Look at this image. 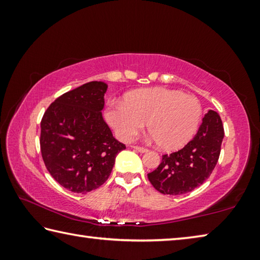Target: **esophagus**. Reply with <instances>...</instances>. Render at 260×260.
<instances>
[{
    "mask_svg": "<svg viewBox=\"0 0 260 260\" xmlns=\"http://www.w3.org/2000/svg\"><path fill=\"white\" fill-rule=\"evenodd\" d=\"M132 148H133L135 151H139V152H147V151H148V149H147V148H143V147L134 146V147H132Z\"/></svg>",
    "mask_w": 260,
    "mask_h": 260,
    "instance_id": "obj_1",
    "label": "esophagus"
}]
</instances>
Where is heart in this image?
<instances>
[{
    "mask_svg": "<svg viewBox=\"0 0 260 260\" xmlns=\"http://www.w3.org/2000/svg\"><path fill=\"white\" fill-rule=\"evenodd\" d=\"M105 119L121 141L129 142L148 125L151 138L164 150H177L196 133L202 107L193 96L164 87L127 93L122 102H111Z\"/></svg>",
    "mask_w": 260,
    "mask_h": 260,
    "instance_id": "b5f03b06",
    "label": "heart"
}]
</instances>
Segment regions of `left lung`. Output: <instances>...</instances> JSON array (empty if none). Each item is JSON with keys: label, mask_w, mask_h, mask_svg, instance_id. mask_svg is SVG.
Listing matches in <instances>:
<instances>
[{"label": "left lung", "mask_w": 260, "mask_h": 260, "mask_svg": "<svg viewBox=\"0 0 260 260\" xmlns=\"http://www.w3.org/2000/svg\"><path fill=\"white\" fill-rule=\"evenodd\" d=\"M222 139L219 113L209 110L195 138L181 150L162 156L159 166L148 174L149 181L164 195H182L193 190L217 165Z\"/></svg>", "instance_id": "1"}]
</instances>
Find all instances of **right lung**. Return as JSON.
Wrapping results in <instances>:
<instances>
[{
    "instance_id": "add662e5",
    "label": "right lung",
    "mask_w": 260,
    "mask_h": 260,
    "mask_svg": "<svg viewBox=\"0 0 260 260\" xmlns=\"http://www.w3.org/2000/svg\"><path fill=\"white\" fill-rule=\"evenodd\" d=\"M108 85L91 81L59 96L43 114L40 147L51 177L73 192L87 193L107 181L125 144L102 116Z\"/></svg>"
}]
</instances>
